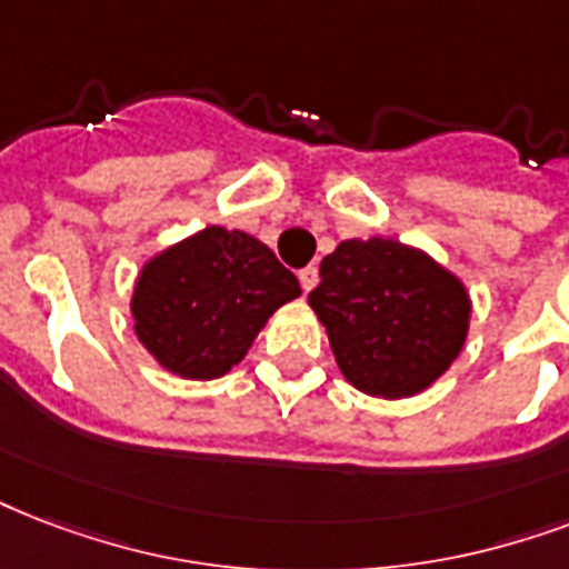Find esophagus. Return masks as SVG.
Masks as SVG:
<instances>
[{"instance_id": "34e87169", "label": "esophagus", "mask_w": 569, "mask_h": 569, "mask_svg": "<svg viewBox=\"0 0 569 569\" xmlns=\"http://www.w3.org/2000/svg\"><path fill=\"white\" fill-rule=\"evenodd\" d=\"M298 280H301L303 292H310V289H313V286L319 283V268H316V266L301 268V271H298Z\"/></svg>"}]
</instances>
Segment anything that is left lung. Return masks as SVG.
<instances>
[{
    "instance_id": "1",
    "label": "left lung",
    "mask_w": 569,
    "mask_h": 569,
    "mask_svg": "<svg viewBox=\"0 0 569 569\" xmlns=\"http://www.w3.org/2000/svg\"><path fill=\"white\" fill-rule=\"evenodd\" d=\"M307 301L333 358L372 397H415L448 370L468 331V295L427 253L393 238L342 241Z\"/></svg>"
}]
</instances>
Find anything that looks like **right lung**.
Instances as JSON below:
<instances>
[{
	"mask_svg": "<svg viewBox=\"0 0 569 569\" xmlns=\"http://www.w3.org/2000/svg\"><path fill=\"white\" fill-rule=\"evenodd\" d=\"M298 277L247 232L208 227L142 268L133 289L137 337L167 370L217 379L236 367Z\"/></svg>",
	"mask_w": 569,
	"mask_h": 569,
	"instance_id": "1",
	"label": "right lung"
}]
</instances>
